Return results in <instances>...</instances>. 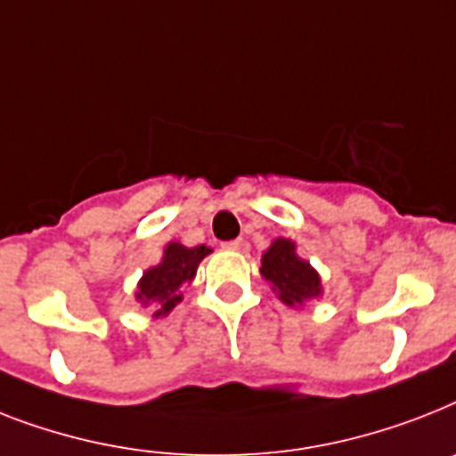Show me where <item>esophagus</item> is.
Returning a JSON list of instances; mask_svg holds the SVG:
<instances>
[{
    "label": "esophagus",
    "instance_id": "1",
    "mask_svg": "<svg viewBox=\"0 0 456 456\" xmlns=\"http://www.w3.org/2000/svg\"><path fill=\"white\" fill-rule=\"evenodd\" d=\"M222 248H224V250H234V253H239V250H243V248H246V240L243 239L227 240V243H222Z\"/></svg>",
    "mask_w": 456,
    "mask_h": 456
}]
</instances>
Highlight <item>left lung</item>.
I'll list each match as a JSON object with an SVG mask.
<instances>
[{
	"mask_svg": "<svg viewBox=\"0 0 456 456\" xmlns=\"http://www.w3.org/2000/svg\"><path fill=\"white\" fill-rule=\"evenodd\" d=\"M260 273L279 292L281 302L288 306H302L306 299L318 297L321 276L312 265L295 253V243L290 239H276L262 255Z\"/></svg>",
	"mask_w": 456,
	"mask_h": 456,
	"instance_id": "1",
	"label": "left lung"
}]
</instances>
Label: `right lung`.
Returning a JSON list of instances; mask_svg holds the SVG:
<instances>
[{
  "instance_id": "1",
  "label": "right lung",
  "mask_w": 456,
  "mask_h": 456,
  "mask_svg": "<svg viewBox=\"0 0 456 456\" xmlns=\"http://www.w3.org/2000/svg\"><path fill=\"white\" fill-rule=\"evenodd\" d=\"M210 253V248L196 246L184 248L183 243H168L164 248V257L157 266H151L142 273L138 283L135 299L142 302L144 306L154 305V316H166L173 306L183 299L180 288L184 283H191L196 276V269L201 260Z\"/></svg>"
}]
</instances>
